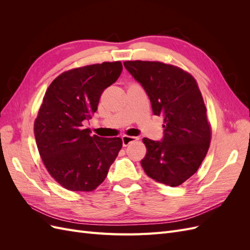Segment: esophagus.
Wrapping results in <instances>:
<instances>
[{
    "instance_id": "1",
    "label": "esophagus",
    "mask_w": 250,
    "mask_h": 250,
    "mask_svg": "<svg viewBox=\"0 0 250 250\" xmlns=\"http://www.w3.org/2000/svg\"><path fill=\"white\" fill-rule=\"evenodd\" d=\"M137 140H139V139H138V138H135V137H129V135H123V137H122V143H123V146H124V147H126V146L129 145V144H130L131 142H133V141H137Z\"/></svg>"
}]
</instances>
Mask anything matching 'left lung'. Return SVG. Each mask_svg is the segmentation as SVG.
Masks as SVG:
<instances>
[{"mask_svg":"<svg viewBox=\"0 0 250 250\" xmlns=\"http://www.w3.org/2000/svg\"><path fill=\"white\" fill-rule=\"evenodd\" d=\"M125 69L148 95L153 115L163 116L161 141L144 138L141 164L151 178L177 187L200 167L210 142V127L197 82L177 66L158 62H125Z\"/></svg>","mask_w":250,"mask_h":250,"instance_id":"obj_1","label":"left lung"}]
</instances>
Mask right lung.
Here are the masks:
<instances>
[{
    "label": "right lung",
    "mask_w": 250,
    "mask_h": 250,
    "mask_svg": "<svg viewBox=\"0 0 250 250\" xmlns=\"http://www.w3.org/2000/svg\"><path fill=\"white\" fill-rule=\"evenodd\" d=\"M122 70L116 62L64 72L43 97L34 123L37 148L51 176L67 190H95L122 148L120 138L92 137L83 126L97 111L103 90Z\"/></svg>",
    "instance_id": "add662e5"
}]
</instances>
